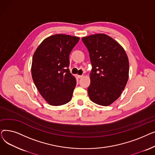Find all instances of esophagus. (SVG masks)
Returning a JSON list of instances; mask_svg holds the SVG:
<instances>
[{"label": "esophagus", "instance_id": "esophagus-1", "mask_svg": "<svg viewBox=\"0 0 155 155\" xmlns=\"http://www.w3.org/2000/svg\"><path fill=\"white\" fill-rule=\"evenodd\" d=\"M77 78H80L83 77V75H77Z\"/></svg>", "mask_w": 155, "mask_h": 155}]
</instances>
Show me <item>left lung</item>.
Listing matches in <instances>:
<instances>
[{
  "label": "left lung",
  "instance_id": "8db88e82",
  "mask_svg": "<svg viewBox=\"0 0 155 155\" xmlns=\"http://www.w3.org/2000/svg\"><path fill=\"white\" fill-rule=\"evenodd\" d=\"M92 69L88 94L91 100L107 106L120 97L129 77V61L124 48L105 34L83 37Z\"/></svg>",
  "mask_w": 155,
  "mask_h": 155
}]
</instances>
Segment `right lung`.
<instances>
[{
    "label": "right lung",
    "mask_w": 155,
    "mask_h": 155,
    "mask_svg": "<svg viewBox=\"0 0 155 155\" xmlns=\"http://www.w3.org/2000/svg\"><path fill=\"white\" fill-rule=\"evenodd\" d=\"M80 38L57 34L44 39L32 57L31 74L40 94L51 105L70 101L76 79L68 69L69 54Z\"/></svg>",
    "instance_id": "right-lung-1"
}]
</instances>
